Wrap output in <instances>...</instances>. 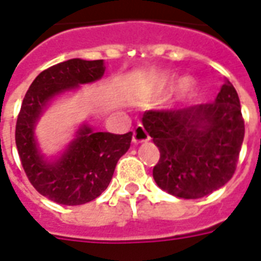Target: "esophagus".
I'll list each match as a JSON object with an SVG mask.
<instances>
[{
	"instance_id": "obj_1",
	"label": "esophagus",
	"mask_w": 261,
	"mask_h": 261,
	"mask_svg": "<svg viewBox=\"0 0 261 261\" xmlns=\"http://www.w3.org/2000/svg\"><path fill=\"white\" fill-rule=\"evenodd\" d=\"M150 139L149 134L146 133L145 127L142 126V124H138L135 127L134 133H133V143L138 145V143H142V142H147Z\"/></svg>"
}]
</instances>
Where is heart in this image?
Instances as JSON below:
<instances>
[{
    "label": "heart",
    "mask_w": 261,
    "mask_h": 261,
    "mask_svg": "<svg viewBox=\"0 0 261 261\" xmlns=\"http://www.w3.org/2000/svg\"><path fill=\"white\" fill-rule=\"evenodd\" d=\"M171 83L170 77H162V79H156L155 82L152 83L151 86L147 88L146 94L149 96H155V95L162 94L165 90H166L169 84ZM193 90V82L189 77H184L178 82L177 84V88H175V95L177 97H185L190 94V91Z\"/></svg>",
    "instance_id": "b5f03b06"
}]
</instances>
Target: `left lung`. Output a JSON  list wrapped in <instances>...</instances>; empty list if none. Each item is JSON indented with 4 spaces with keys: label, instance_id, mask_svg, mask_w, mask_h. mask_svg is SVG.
<instances>
[{
    "label": "left lung",
    "instance_id": "obj_1",
    "mask_svg": "<svg viewBox=\"0 0 261 261\" xmlns=\"http://www.w3.org/2000/svg\"><path fill=\"white\" fill-rule=\"evenodd\" d=\"M142 123L160 149L154 181L171 196L196 200L229 181L244 139L240 100L229 80L213 103L147 111Z\"/></svg>",
    "mask_w": 261,
    "mask_h": 261
}]
</instances>
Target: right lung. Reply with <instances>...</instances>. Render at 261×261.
<instances>
[{"label": "right lung", "mask_w": 261, "mask_h": 261, "mask_svg": "<svg viewBox=\"0 0 261 261\" xmlns=\"http://www.w3.org/2000/svg\"><path fill=\"white\" fill-rule=\"evenodd\" d=\"M103 60L71 59L42 71L25 94L16 124L21 164L35 189L60 205H82L95 200L111 181L118 161L130 149L133 133H95L83 123L67 149L46 158L37 143L36 124L55 97L79 90L105 75Z\"/></svg>", "instance_id": "right-lung-1"}]
</instances>
